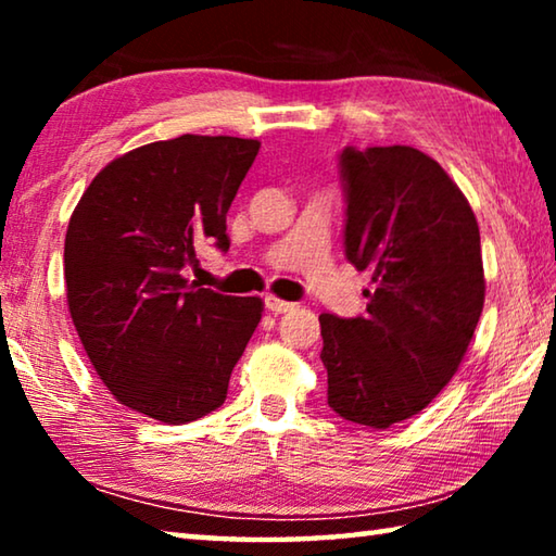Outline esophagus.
Masks as SVG:
<instances>
[{
	"instance_id": "1",
	"label": "esophagus",
	"mask_w": 556,
	"mask_h": 556,
	"mask_svg": "<svg viewBox=\"0 0 556 556\" xmlns=\"http://www.w3.org/2000/svg\"><path fill=\"white\" fill-rule=\"evenodd\" d=\"M265 306L269 308L271 314H287V312H291V308H294V304H291V301L277 299V296H267L265 299Z\"/></svg>"
}]
</instances>
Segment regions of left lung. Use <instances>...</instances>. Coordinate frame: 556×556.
<instances>
[{
    "label": "left lung",
    "mask_w": 556,
    "mask_h": 556,
    "mask_svg": "<svg viewBox=\"0 0 556 556\" xmlns=\"http://www.w3.org/2000/svg\"><path fill=\"white\" fill-rule=\"evenodd\" d=\"M345 257L372 271L363 316L321 314L328 407L388 429L454 378L485 301L481 232L466 195L412 147H345Z\"/></svg>",
    "instance_id": "8db88e82"
}]
</instances>
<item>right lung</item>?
Returning a JSON list of instances; mask_svg holds the SVG:
<instances>
[{"label": "right lung", "instance_id": "obj_1", "mask_svg": "<svg viewBox=\"0 0 556 556\" xmlns=\"http://www.w3.org/2000/svg\"><path fill=\"white\" fill-rule=\"evenodd\" d=\"M257 139L181 135L117 156L92 178L65 232L75 331L115 400L164 425L218 409L262 318L260 296L184 277L195 248L228 250L225 215Z\"/></svg>", "mask_w": 556, "mask_h": 556}]
</instances>
